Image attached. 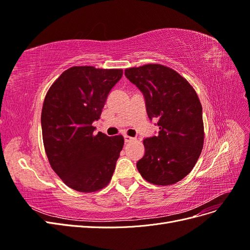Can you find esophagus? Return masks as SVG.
Returning a JSON list of instances; mask_svg holds the SVG:
<instances>
[{
  "label": "esophagus",
  "mask_w": 250,
  "mask_h": 250,
  "mask_svg": "<svg viewBox=\"0 0 250 250\" xmlns=\"http://www.w3.org/2000/svg\"><path fill=\"white\" fill-rule=\"evenodd\" d=\"M134 139L133 138H131V137H128V135H124V141H125V143H129V142H131V141H133Z\"/></svg>",
  "instance_id": "obj_1"
}]
</instances>
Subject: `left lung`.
I'll list each match as a JSON object with an SVG mask.
<instances>
[{
  "label": "left lung",
  "mask_w": 250,
  "mask_h": 250,
  "mask_svg": "<svg viewBox=\"0 0 250 250\" xmlns=\"http://www.w3.org/2000/svg\"><path fill=\"white\" fill-rule=\"evenodd\" d=\"M125 76L143 93L147 115L160 127L157 135L143 141L145 154L137 168L150 184H175L192 171L203 147L199 98L183 76L163 64L130 67Z\"/></svg>",
  "instance_id": "left-lung-1"
}]
</instances>
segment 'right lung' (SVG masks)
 <instances>
[{"mask_svg": "<svg viewBox=\"0 0 250 250\" xmlns=\"http://www.w3.org/2000/svg\"><path fill=\"white\" fill-rule=\"evenodd\" d=\"M123 70L72 66L51 85L42 110V141L52 169L73 190L99 191L112 177L122 135L94 134L110 89Z\"/></svg>", "mask_w": 250, "mask_h": 250, "instance_id": "right-lung-1", "label": "right lung"}]
</instances>
